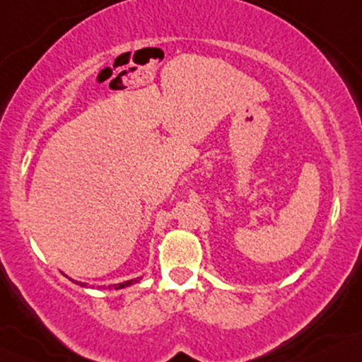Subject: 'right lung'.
<instances>
[{"mask_svg": "<svg viewBox=\"0 0 362 362\" xmlns=\"http://www.w3.org/2000/svg\"><path fill=\"white\" fill-rule=\"evenodd\" d=\"M135 282H139V279H134V281H127V282H122V284H113V286H108L110 289H123V287H127V286H132V284H135Z\"/></svg>", "mask_w": 362, "mask_h": 362, "instance_id": "right-lung-1", "label": "right lung"}]
</instances>
